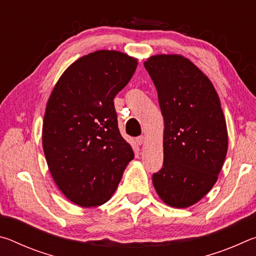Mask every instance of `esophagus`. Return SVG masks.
Here are the masks:
<instances>
[{
  "label": "esophagus",
  "instance_id": "34e87169",
  "mask_svg": "<svg viewBox=\"0 0 256 256\" xmlns=\"http://www.w3.org/2000/svg\"><path fill=\"white\" fill-rule=\"evenodd\" d=\"M136 144H138V146L144 144V142H146V136H138V138H136Z\"/></svg>",
  "mask_w": 256,
  "mask_h": 256
}]
</instances>
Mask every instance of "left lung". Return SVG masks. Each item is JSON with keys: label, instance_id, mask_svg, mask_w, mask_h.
Returning a JSON list of instances; mask_svg holds the SVG:
<instances>
[{"label": "left lung", "instance_id": "1", "mask_svg": "<svg viewBox=\"0 0 256 256\" xmlns=\"http://www.w3.org/2000/svg\"><path fill=\"white\" fill-rule=\"evenodd\" d=\"M144 68L164 116V164L152 175L160 198L188 208L218 180L228 134L218 94L208 76L180 55L151 56Z\"/></svg>", "mask_w": 256, "mask_h": 256}]
</instances>
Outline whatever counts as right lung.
Listing matches in <instances>:
<instances>
[{
    "label": "right lung",
    "instance_id": "obj_1",
    "mask_svg": "<svg viewBox=\"0 0 256 256\" xmlns=\"http://www.w3.org/2000/svg\"><path fill=\"white\" fill-rule=\"evenodd\" d=\"M136 58L97 50L71 64L54 86L42 148L56 185L84 208L110 200L134 152L120 136L114 98L131 80Z\"/></svg>",
    "mask_w": 256,
    "mask_h": 256
}]
</instances>
